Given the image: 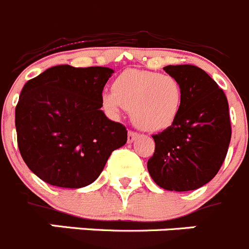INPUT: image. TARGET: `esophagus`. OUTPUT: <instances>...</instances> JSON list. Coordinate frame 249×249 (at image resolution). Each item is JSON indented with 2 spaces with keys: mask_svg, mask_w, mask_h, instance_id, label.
<instances>
[{
  "mask_svg": "<svg viewBox=\"0 0 249 249\" xmlns=\"http://www.w3.org/2000/svg\"><path fill=\"white\" fill-rule=\"evenodd\" d=\"M138 137H140V134L136 133V132L129 131V132H128V138H127V141H128V143H132L134 140H137Z\"/></svg>",
  "mask_w": 249,
  "mask_h": 249,
  "instance_id": "esophagus-1",
  "label": "esophagus"
}]
</instances>
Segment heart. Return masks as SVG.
<instances>
[{"mask_svg":"<svg viewBox=\"0 0 249 249\" xmlns=\"http://www.w3.org/2000/svg\"><path fill=\"white\" fill-rule=\"evenodd\" d=\"M101 104L109 116L118 117L128 109L134 126L147 132H160L172 127L182 105L179 80L169 74L148 70H126L105 91Z\"/></svg>","mask_w":249,"mask_h":249,"instance_id":"1","label":"heart"}]
</instances>
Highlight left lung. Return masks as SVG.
<instances>
[{
	"label": "left lung",
	"mask_w": 249,
	"mask_h": 249,
	"mask_svg": "<svg viewBox=\"0 0 249 249\" xmlns=\"http://www.w3.org/2000/svg\"><path fill=\"white\" fill-rule=\"evenodd\" d=\"M164 70L179 80L182 105L174 124L153 136L156 150L148 160V172L165 190H196L215 178L229 150V102L200 68L186 64Z\"/></svg>",
	"instance_id": "obj_1"
}]
</instances>
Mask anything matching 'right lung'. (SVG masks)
<instances>
[{"label": "right lung", "mask_w": 249, "mask_h": 249, "mask_svg": "<svg viewBox=\"0 0 249 249\" xmlns=\"http://www.w3.org/2000/svg\"><path fill=\"white\" fill-rule=\"evenodd\" d=\"M109 68H49L23 86L16 107L20 156L43 181L79 189L99 178L126 127L108 120L101 95Z\"/></svg>", "instance_id": "obj_1"}]
</instances>
